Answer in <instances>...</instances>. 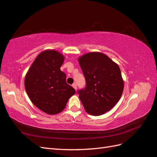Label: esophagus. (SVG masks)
<instances>
[{"label": "esophagus", "instance_id": "34e87169", "mask_svg": "<svg viewBox=\"0 0 157 157\" xmlns=\"http://www.w3.org/2000/svg\"><path fill=\"white\" fill-rule=\"evenodd\" d=\"M72 86H73V88L75 90H77V85L75 84H73L72 85Z\"/></svg>", "mask_w": 157, "mask_h": 157}]
</instances>
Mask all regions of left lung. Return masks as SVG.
<instances>
[{
    "instance_id": "1",
    "label": "left lung",
    "mask_w": 157,
    "mask_h": 157,
    "mask_svg": "<svg viewBox=\"0 0 157 157\" xmlns=\"http://www.w3.org/2000/svg\"><path fill=\"white\" fill-rule=\"evenodd\" d=\"M78 62L86 82L85 89L78 91L85 111L94 116L105 114L122 95L124 82L119 67L98 52L86 53L79 57Z\"/></svg>"
}]
</instances>
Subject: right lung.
Listing matches in <instances>:
<instances>
[{"label": "right lung", "instance_id": "obj_1", "mask_svg": "<svg viewBox=\"0 0 157 157\" xmlns=\"http://www.w3.org/2000/svg\"><path fill=\"white\" fill-rule=\"evenodd\" d=\"M64 59L57 51L46 50L37 56L25 77V88L30 101L48 115L63 111L75 93L60 69Z\"/></svg>", "mask_w": 157, "mask_h": 157}]
</instances>
